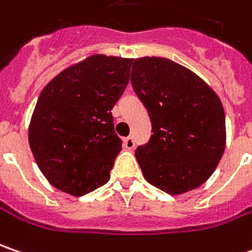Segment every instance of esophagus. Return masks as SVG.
Wrapping results in <instances>:
<instances>
[{"instance_id": "34e87169", "label": "esophagus", "mask_w": 252, "mask_h": 252, "mask_svg": "<svg viewBox=\"0 0 252 252\" xmlns=\"http://www.w3.org/2000/svg\"><path fill=\"white\" fill-rule=\"evenodd\" d=\"M135 146V141L132 136H126V139H124V148L128 149V151H132Z\"/></svg>"}]
</instances>
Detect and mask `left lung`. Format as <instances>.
<instances>
[{"mask_svg":"<svg viewBox=\"0 0 252 252\" xmlns=\"http://www.w3.org/2000/svg\"><path fill=\"white\" fill-rule=\"evenodd\" d=\"M131 83L152 120L135 156L148 183L170 195L202 186L226 148L224 110L201 76L163 57L135 58Z\"/></svg>","mask_w":252,"mask_h":252,"instance_id":"obj_1","label":"left lung"}]
</instances>
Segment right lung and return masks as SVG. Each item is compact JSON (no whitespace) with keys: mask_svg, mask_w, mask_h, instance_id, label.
I'll return each mask as SVG.
<instances>
[{"mask_svg":"<svg viewBox=\"0 0 252 252\" xmlns=\"http://www.w3.org/2000/svg\"><path fill=\"white\" fill-rule=\"evenodd\" d=\"M132 58L93 54L44 86L28 129L32 153L57 189L82 196L109 181L121 148L111 110L129 79Z\"/></svg>","mask_w":252,"mask_h":252,"instance_id":"1","label":"right lung"}]
</instances>
